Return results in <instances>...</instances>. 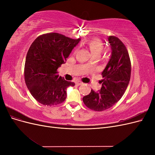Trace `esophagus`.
<instances>
[{
    "instance_id": "obj_1",
    "label": "esophagus",
    "mask_w": 155,
    "mask_h": 155,
    "mask_svg": "<svg viewBox=\"0 0 155 155\" xmlns=\"http://www.w3.org/2000/svg\"><path fill=\"white\" fill-rule=\"evenodd\" d=\"M82 84H83V83L81 82V81H78L76 82V85H78V86L82 85Z\"/></svg>"
}]
</instances>
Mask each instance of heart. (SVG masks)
<instances>
[{"label": "heart", "mask_w": 155, "mask_h": 155, "mask_svg": "<svg viewBox=\"0 0 155 155\" xmlns=\"http://www.w3.org/2000/svg\"><path fill=\"white\" fill-rule=\"evenodd\" d=\"M87 45L94 56H99L104 49V45L103 42L97 38L89 40L87 42Z\"/></svg>", "instance_id": "1"}]
</instances>
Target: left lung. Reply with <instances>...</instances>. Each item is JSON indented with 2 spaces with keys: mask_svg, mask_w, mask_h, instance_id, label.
<instances>
[{
  "mask_svg": "<svg viewBox=\"0 0 155 155\" xmlns=\"http://www.w3.org/2000/svg\"><path fill=\"white\" fill-rule=\"evenodd\" d=\"M108 40L112 54L101 72V90L95 92L92 89L83 97L84 104L94 111H104L116 104L124 94L130 78L131 63L126 46L117 37L110 35Z\"/></svg>",
  "mask_w": 155,
  "mask_h": 155,
  "instance_id": "left-lung-1",
  "label": "left lung"
}]
</instances>
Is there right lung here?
Here are the masks:
<instances>
[{
    "instance_id": "add662e5",
    "label": "right lung",
    "mask_w": 155,
    "mask_h": 155,
    "mask_svg": "<svg viewBox=\"0 0 155 155\" xmlns=\"http://www.w3.org/2000/svg\"><path fill=\"white\" fill-rule=\"evenodd\" d=\"M80 40L48 33L37 37L31 45L25 61V79L31 94L40 104H61L67 97V87L75 85L59 76L58 68Z\"/></svg>"
}]
</instances>
